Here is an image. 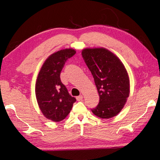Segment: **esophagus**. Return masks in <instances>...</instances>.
I'll use <instances>...</instances> for the list:
<instances>
[{
  "instance_id": "34e87169",
  "label": "esophagus",
  "mask_w": 160,
  "mask_h": 160,
  "mask_svg": "<svg viewBox=\"0 0 160 160\" xmlns=\"http://www.w3.org/2000/svg\"><path fill=\"white\" fill-rule=\"evenodd\" d=\"M82 98H83V96H82V95H80V96H78L76 98V99H77L78 101H82Z\"/></svg>"
}]
</instances>
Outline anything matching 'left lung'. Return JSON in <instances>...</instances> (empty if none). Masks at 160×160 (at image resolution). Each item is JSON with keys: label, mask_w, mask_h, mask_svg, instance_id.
Segmentation results:
<instances>
[{"label": "left lung", "mask_w": 160, "mask_h": 160, "mask_svg": "<svg viewBox=\"0 0 160 160\" xmlns=\"http://www.w3.org/2000/svg\"><path fill=\"white\" fill-rule=\"evenodd\" d=\"M82 55L100 96L99 104L91 110L93 113L102 119L116 116L124 108L130 93V80L124 64L104 47L85 48Z\"/></svg>", "instance_id": "obj_1"}]
</instances>
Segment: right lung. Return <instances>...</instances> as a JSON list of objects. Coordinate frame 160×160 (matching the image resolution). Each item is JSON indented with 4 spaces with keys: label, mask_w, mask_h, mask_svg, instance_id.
<instances>
[{
    "label": "right lung",
    "mask_w": 160,
    "mask_h": 160,
    "mask_svg": "<svg viewBox=\"0 0 160 160\" xmlns=\"http://www.w3.org/2000/svg\"><path fill=\"white\" fill-rule=\"evenodd\" d=\"M76 51L69 48L58 51L47 58L36 79L35 93L38 107L47 119L60 122L70 113L76 99L71 97L60 80V72L67 60Z\"/></svg>",
    "instance_id": "right-lung-1"
}]
</instances>
